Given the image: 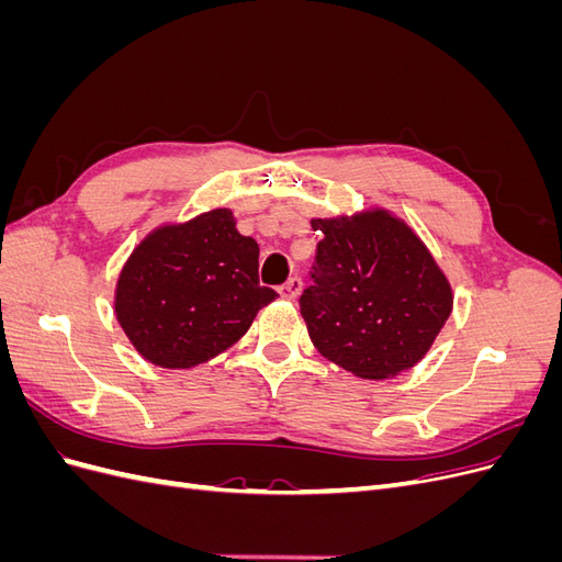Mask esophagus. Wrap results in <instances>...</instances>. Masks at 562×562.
<instances>
[{
  "label": "esophagus",
  "instance_id": "esophagus-1",
  "mask_svg": "<svg viewBox=\"0 0 562 562\" xmlns=\"http://www.w3.org/2000/svg\"><path fill=\"white\" fill-rule=\"evenodd\" d=\"M279 293H281V297H285V300H297L300 293H302V279H297V277L288 279V281L279 288Z\"/></svg>",
  "mask_w": 562,
  "mask_h": 562
}]
</instances>
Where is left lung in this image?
Returning a JSON list of instances; mask_svg holds the SVG:
<instances>
[{"mask_svg":"<svg viewBox=\"0 0 562 562\" xmlns=\"http://www.w3.org/2000/svg\"><path fill=\"white\" fill-rule=\"evenodd\" d=\"M312 227L323 239L300 314L314 347L363 380L422 361L452 312V288L419 236L380 209Z\"/></svg>","mask_w":562,"mask_h":562,"instance_id":"obj_1","label":"left lung"}]
</instances>
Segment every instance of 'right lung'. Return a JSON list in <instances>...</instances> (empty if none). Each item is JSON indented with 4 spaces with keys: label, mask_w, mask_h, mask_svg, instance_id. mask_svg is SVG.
<instances>
[{
    "label": "right lung",
    "mask_w": 562,
    "mask_h": 562,
    "mask_svg": "<svg viewBox=\"0 0 562 562\" xmlns=\"http://www.w3.org/2000/svg\"><path fill=\"white\" fill-rule=\"evenodd\" d=\"M258 241L229 209L151 232L116 281L114 312L131 345L159 368H194L241 339L277 291L260 285Z\"/></svg>",
    "instance_id": "obj_1"
}]
</instances>
